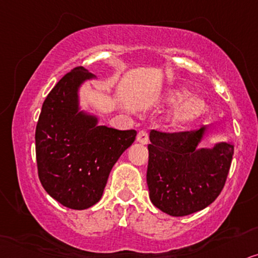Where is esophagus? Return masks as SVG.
I'll return each instance as SVG.
<instances>
[{"instance_id": "obj_1", "label": "esophagus", "mask_w": 258, "mask_h": 258, "mask_svg": "<svg viewBox=\"0 0 258 258\" xmlns=\"http://www.w3.org/2000/svg\"><path fill=\"white\" fill-rule=\"evenodd\" d=\"M137 142L142 143V144H148L149 143V135L146 131H140L137 136Z\"/></svg>"}]
</instances>
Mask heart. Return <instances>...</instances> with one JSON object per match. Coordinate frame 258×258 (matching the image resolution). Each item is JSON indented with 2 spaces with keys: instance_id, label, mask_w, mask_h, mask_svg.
Wrapping results in <instances>:
<instances>
[{
  "instance_id": "b5f03b06",
  "label": "heart",
  "mask_w": 258,
  "mask_h": 258,
  "mask_svg": "<svg viewBox=\"0 0 258 258\" xmlns=\"http://www.w3.org/2000/svg\"><path fill=\"white\" fill-rule=\"evenodd\" d=\"M191 95V93L189 90H172L169 93L168 100L170 102H183L181 103L177 108L175 109V112L172 113V120L176 123H185L191 121L198 116H200L202 113L205 112V108H206V103L205 101L200 99V97L193 96L187 97ZM186 101H184V100Z\"/></svg>"
}]
</instances>
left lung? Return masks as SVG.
<instances>
[{"instance_id": "obj_1", "label": "left lung", "mask_w": 258, "mask_h": 258, "mask_svg": "<svg viewBox=\"0 0 258 258\" xmlns=\"http://www.w3.org/2000/svg\"><path fill=\"white\" fill-rule=\"evenodd\" d=\"M207 126L185 132H150L146 182L150 200L162 212L184 217L204 210L223 190L233 144L198 149Z\"/></svg>"}]
</instances>
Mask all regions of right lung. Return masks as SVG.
<instances>
[{
	"label": "right lung",
	"instance_id": "obj_1",
	"mask_svg": "<svg viewBox=\"0 0 258 258\" xmlns=\"http://www.w3.org/2000/svg\"><path fill=\"white\" fill-rule=\"evenodd\" d=\"M93 78L83 67L65 75L42 103L35 128L39 180L71 210L99 202L113 165L137 136L136 130L101 126L97 116L81 110L78 90Z\"/></svg>",
	"mask_w": 258,
	"mask_h": 258
}]
</instances>
